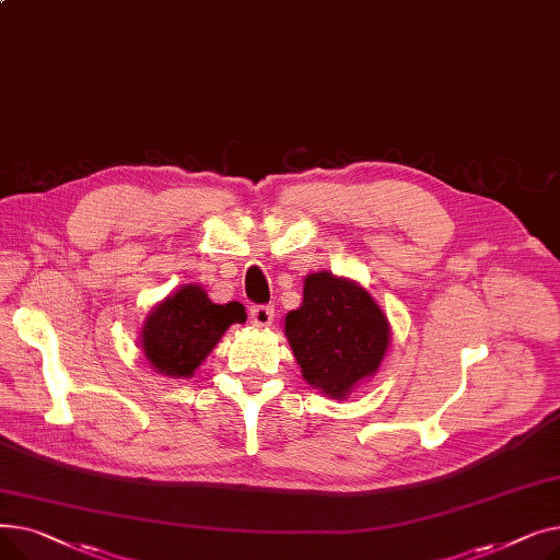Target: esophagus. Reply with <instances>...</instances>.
Returning <instances> with one entry per match:
<instances>
[{
	"mask_svg": "<svg viewBox=\"0 0 560 560\" xmlns=\"http://www.w3.org/2000/svg\"><path fill=\"white\" fill-rule=\"evenodd\" d=\"M249 317L256 327H270L272 319H275V308L270 304H258V306H252L249 311Z\"/></svg>",
	"mask_w": 560,
	"mask_h": 560,
	"instance_id": "obj_1",
	"label": "esophagus"
}]
</instances>
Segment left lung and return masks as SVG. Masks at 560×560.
Masks as SVG:
<instances>
[{"label": "left lung", "instance_id": "8db88e82", "mask_svg": "<svg viewBox=\"0 0 560 560\" xmlns=\"http://www.w3.org/2000/svg\"><path fill=\"white\" fill-rule=\"evenodd\" d=\"M285 336L308 384L342 399L376 372L390 327L365 288L317 272L304 281L302 306L285 315Z\"/></svg>", "mask_w": 560, "mask_h": 560}]
</instances>
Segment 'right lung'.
I'll use <instances>...</instances> for the list:
<instances>
[{
  "label": "right lung",
  "instance_id": "right-lung-1",
  "mask_svg": "<svg viewBox=\"0 0 560 560\" xmlns=\"http://www.w3.org/2000/svg\"><path fill=\"white\" fill-rule=\"evenodd\" d=\"M238 302L213 304L199 285H184L165 298L142 327L144 357L161 374L192 376L233 322H245Z\"/></svg>",
  "mask_w": 560,
  "mask_h": 560
}]
</instances>
